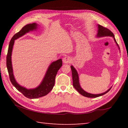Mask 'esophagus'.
Instances as JSON below:
<instances>
[{
  "label": "esophagus",
  "mask_w": 128,
  "mask_h": 128,
  "mask_svg": "<svg viewBox=\"0 0 128 128\" xmlns=\"http://www.w3.org/2000/svg\"><path fill=\"white\" fill-rule=\"evenodd\" d=\"M62 61H63L64 64H68V63H70V62H71V59L70 57L66 56L63 58V60Z\"/></svg>",
  "instance_id": "esophagus-1"
}]
</instances>
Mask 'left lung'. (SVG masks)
<instances>
[{"mask_svg": "<svg viewBox=\"0 0 128 128\" xmlns=\"http://www.w3.org/2000/svg\"><path fill=\"white\" fill-rule=\"evenodd\" d=\"M97 26H98V31H97V38H102V37H106V36H110V37H112L114 38V40L115 41L116 46L118 47V48L120 50L119 45L116 42L115 38H114V35L113 34V33L110 30L108 29V28H104L103 26H101L100 25L98 24ZM71 68L72 71L73 86H74V87L75 89L80 93V94L83 96H84V97H88V98H96V97H100V96L105 94L106 93L109 92V90L111 89L112 87L110 88H109L105 92L100 93V94H92V93L87 92L84 90H83L82 89V88L80 87L78 74L77 70L75 69V68L73 66H71Z\"/></svg>", "mask_w": 128, "mask_h": 128, "instance_id": "8db88e82", "label": "left lung"}]
</instances>
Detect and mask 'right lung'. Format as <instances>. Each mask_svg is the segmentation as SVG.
I'll list each match as a JSON object with an SVG mask.
<instances>
[{"mask_svg":"<svg viewBox=\"0 0 128 128\" xmlns=\"http://www.w3.org/2000/svg\"><path fill=\"white\" fill-rule=\"evenodd\" d=\"M38 25L35 22H34L32 24H28L23 27L19 32L15 34L9 42L6 56V67L9 73L10 80L12 84L26 97L30 99H35L43 97L48 94L52 90L55 82V77L57 73L62 65L61 59L57 60V61L52 62L49 65L45 76L41 83L35 88L28 89L18 84L16 80H15L13 74L12 63V54L15 40L24 36L26 33L29 32L30 31L36 30L38 28Z\"/></svg>","mask_w":128,"mask_h":128,"instance_id":"1","label":"right lung"}]
</instances>
